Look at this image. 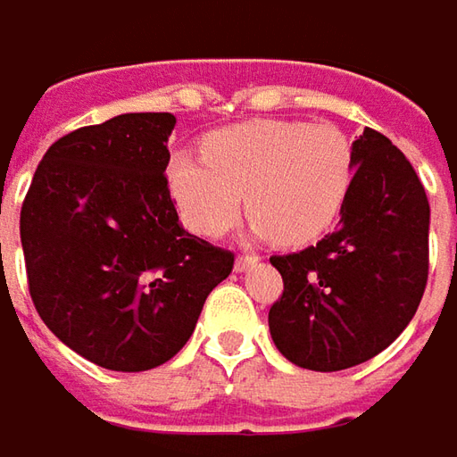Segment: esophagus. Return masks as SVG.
Returning <instances> with one entry per match:
<instances>
[{"mask_svg": "<svg viewBox=\"0 0 457 457\" xmlns=\"http://www.w3.org/2000/svg\"><path fill=\"white\" fill-rule=\"evenodd\" d=\"M258 265V258L255 255H240V258L235 260V270L237 273H247V270H253Z\"/></svg>", "mask_w": 457, "mask_h": 457, "instance_id": "1", "label": "esophagus"}]
</instances>
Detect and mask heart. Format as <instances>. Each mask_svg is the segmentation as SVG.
Here are the masks:
<instances>
[{"label": "heart", "mask_w": 457, "mask_h": 457, "mask_svg": "<svg viewBox=\"0 0 457 457\" xmlns=\"http://www.w3.org/2000/svg\"><path fill=\"white\" fill-rule=\"evenodd\" d=\"M202 156L177 151L169 192L187 228L225 235L243 212L253 235L308 245L334 228L354 181V154L331 123L243 120L204 136Z\"/></svg>", "instance_id": "1"}]
</instances>
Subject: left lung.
Returning <instances> with one entry per match:
<instances>
[{
	"label": "left lung",
	"mask_w": 457,
	"mask_h": 457,
	"mask_svg": "<svg viewBox=\"0 0 457 457\" xmlns=\"http://www.w3.org/2000/svg\"><path fill=\"white\" fill-rule=\"evenodd\" d=\"M352 154L354 181L337 232L270 258L283 276L270 337L303 370H349L385 352L412 321L428 283L430 204L415 169L371 129Z\"/></svg>",
	"instance_id": "obj_1"
}]
</instances>
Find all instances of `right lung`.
I'll return each instance as SVG.
<instances>
[{"mask_svg":"<svg viewBox=\"0 0 457 457\" xmlns=\"http://www.w3.org/2000/svg\"><path fill=\"white\" fill-rule=\"evenodd\" d=\"M171 113H120L57 138L20 214L45 326L103 370L146 371L189 341L232 253L181 228L169 197Z\"/></svg>","mask_w":457,"mask_h":457,"instance_id":"add662e5","label":"right lung"}]
</instances>
